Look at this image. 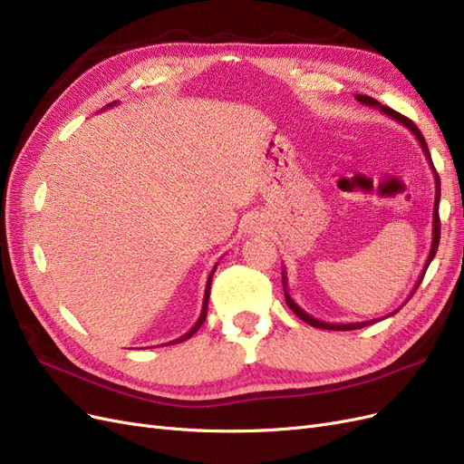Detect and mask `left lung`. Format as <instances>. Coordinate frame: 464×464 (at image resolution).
Returning <instances> with one entry per match:
<instances>
[{
  "instance_id": "1",
  "label": "left lung",
  "mask_w": 464,
  "mask_h": 464,
  "mask_svg": "<svg viewBox=\"0 0 464 464\" xmlns=\"http://www.w3.org/2000/svg\"><path fill=\"white\" fill-rule=\"evenodd\" d=\"M356 101L358 102H362V104H366V106H373V108H377L379 111H383L385 116H389L391 120H395V121H399L401 125H404L406 130H411V133L418 139V143H420V147H422V150H424V154H426V159H428V162H430V166H431V170H433V178H435V203H433V228H431V249H430V256H428V259H426V265H424V271H422V275H420V278H418V283H416V286L412 288V294L416 292V288L420 286V283H422V278H424V273H426V269H428V265L431 263V259L435 257V251H438V246H440V234H441V230H440V198H441V181H440V176H438V172H435V168H433V162H431V157H430V150H428V145H426V139H424V135L420 133V130L416 128L414 125V121H411L409 118H404V116H401L399 111H395V110H391V108H387V106H382L379 104L375 98H372V96H366V94H356ZM286 273H285V269H283V286H285V298H286V304H288V307L290 310L296 314L302 321H305V323H310L312 327H317V329H329V331H353V329H362V327H366V325H372V323H377L379 319H383V317H379V319H372V321H360V323H325V321H319V319H315V317H312L310 314H305L302 307L294 302L292 298H290V294H288V290H286ZM411 294V296H412ZM409 296V298H411ZM399 312V310H397ZM397 312H392V314H397ZM392 314H389V315H392Z\"/></svg>"
}]
</instances>
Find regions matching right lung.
Listing matches in <instances>:
<instances>
[{
    "instance_id": "right-lung-1",
    "label": "right lung",
    "mask_w": 464,
    "mask_h": 464,
    "mask_svg": "<svg viewBox=\"0 0 464 464\" xmlns=\"http://www.w3.org/2000/svg\"><path fill=\"white\" fill-rule=\"evenodd\" d=\"M114 104H118V102H111V104H108V108L110 106H114ZM215 271H217V265L213 266V271H210V275H208V278H207V286H205V296H203V307H201V315H199V319L195 321V325L186 333V334H181L179 339H176V341H172V343H184V341H188L191 334H195L198 333V329L203 325V321H205V317H207V305H208V296H210V280H213V275H215Z\"/></svg>"
}]
</instances>
